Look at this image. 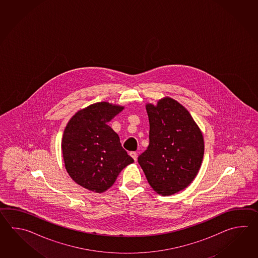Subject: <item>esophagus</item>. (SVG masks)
<instances>
[{
    "label": "esophagus",
    "instance_id": "34e87169",
    "mask_svg": "<svg viewBox=\"0 0 258 258\" xmlns=\"http://www.w3.org/2000/svg\"><path fill=\"white\" fill-rule=\"evenodd\" d=\"M130 156H131L133 159H135V161H137V153L136 152V151H132V152H130Z\"/></svg>",
    "mask_w": 258,
    "mask_h": 258
}]
</instances>
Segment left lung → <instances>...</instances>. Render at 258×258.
Returning <instances> with one entry per match:
<instances>
[{
	"instance_id": "left-lung-1",
	"label": "left lung",
	"mask_w": 258,
	"mask_h": 258,
	"mask_svg": "<svg viewBox=\"0 0 258 258\" xmlns=\"http://www.w3.org/2000/svg\"><path fill=\"white\" fill-rule=\"evenodd\" d=\"M149 145L138 157L148 183L156 192L170 196L186 188L202 163V133L189 111L170 98L147 105Z\"/></svg>"
}]
</instances>
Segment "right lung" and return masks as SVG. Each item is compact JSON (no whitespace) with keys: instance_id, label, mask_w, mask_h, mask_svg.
<instances>
[{"instance_id":"1","label":"right lung","mask_w":258,"mask_h":258,"mask_svg":"<svg viewBox=\"0 0 258 258\" xmlns=\"http://www.w3.org/2000/svg\"><path fill=\"white\" fill-rule=\"evenodd\" d=\"M123 107L98 102L72 117L63 133L61 149L66 169L79 185L96 192L108 190L134 159L121 147L108 122Z\"/></svg>"}]
</instances>
